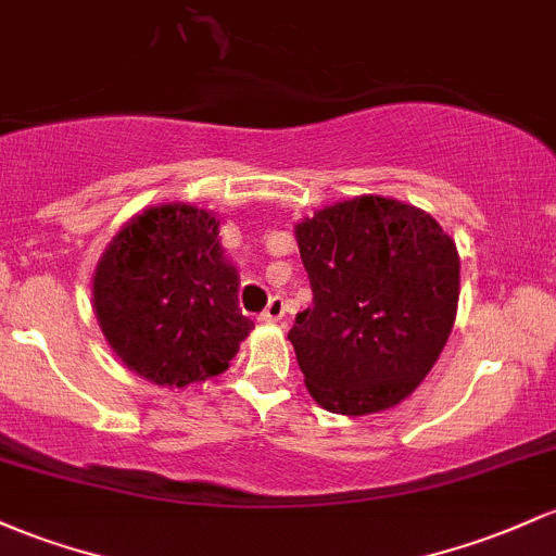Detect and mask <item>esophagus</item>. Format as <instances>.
<instances>
[{
	"label": "esophagus",
	"instance_id": "obj_1",
	"mask_svg": "<svg viewBox=\"0 0 556 556\" xmlns=\"http://www.w3.org/2000/svg\"><path fill=\"white\" fill-rule=\"evenodd\" d=\"M282 316H285V298L274 295L271 301H268V306L264 308V314H261V321H264V325H277V321H282Z\"/></svg>",
	"mask_w": 556,
	"mask_h": 556
}]
</instances>
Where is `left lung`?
Listing matches in <instances>:
<instances>
[{
    "label": "left lung",
    "instance_id": "8db88e82",
    "mask_svg": "<svg viewBox=\"0 0 556 556\" xmlns=\"http://www.w3.org/2000/svg\"><path fill=\"white\" fill-rule=\"evenodd\" d=\"M314 306L290 343L332 414L393 408L430 375L459 306V253L430 213L362 194L295 224Z\"/></svg>",
    "mask_w": 556,
    "mask_h": 556
}]
</instances>
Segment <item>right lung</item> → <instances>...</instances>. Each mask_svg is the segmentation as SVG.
Returning <instances> with one entry per match:
<instances>
[{"label":"right lung","mask_w":556,"mask_h":556,"mask_svg":"<svg viewBox=\"0 0 556 556\" xmlns=\"http://www.w3.org/2000/svg\"><path fill=\"white\" fill-rule=\"evenodd\" d=\"M218 224L194 205H155L126 222L94 268L102 334L155 386L222 375L255 327L240 311V274L224 258Z\"/></svg>","instance_id":"1"}]
</instances>
